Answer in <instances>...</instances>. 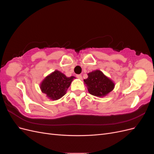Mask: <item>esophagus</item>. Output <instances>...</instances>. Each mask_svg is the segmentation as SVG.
<instances>
[{
	"mask_svg": "<svg viewBox=\"0 0 154 154\" xmlns=\"http://www.w3.org/2000/svg\"><path fill=\"white\" fill-rule=\"evenodd\" d=\"M76 78H78V79H82V76L81 74H78V75H76Z\"/></svg>",
	"mask_w": 154,
	"mask_h": 154,
	"instance_id": "obj_1",
	"label": "esophagus"
}]
</instances>
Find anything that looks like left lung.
Masks as SVG:
<instances>
[{
  "label": "left lung",
  "instance_id": "8db88e82",
  "mask_svg": "<svg viewBox=\"0 0 154 154\" xmlns=\"http://www.w3.org/2000/svg\"><path fill=\"white\" fill-rule=\"evenodd\" d=\"M87 75L88 78L84 80V83L91 94L103 97L114 89V83L100 70L92 71Z\"/></svg>",
  "mask_w": 154,
  "mask_h": 154
}]
</instances>
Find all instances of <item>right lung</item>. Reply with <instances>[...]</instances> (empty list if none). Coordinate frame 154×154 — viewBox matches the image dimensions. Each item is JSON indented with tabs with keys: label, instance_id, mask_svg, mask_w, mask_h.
<instances>
[{
	"label": "right lung",
	"instance_id": "right-lung-1",
	"mask_svg": "<svg viewBox=\"0 0 154 154\" xmlns=\"http://www.w3.org/2000/svg\"><path fill=\"white\" fill-rule=\"evenodd\" d=\"M74 78L75 77H67L62 72L56 70L42 82L41 91L49 99L57 100L66 94L67 88Z\"/></svg>",
	"mask_w": 154,
	"mask_h": 154
}]
</instances>
